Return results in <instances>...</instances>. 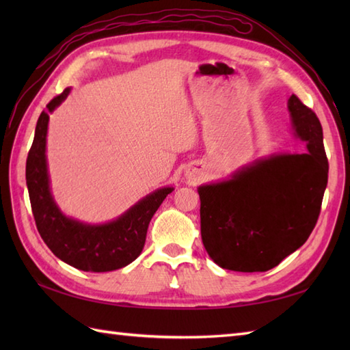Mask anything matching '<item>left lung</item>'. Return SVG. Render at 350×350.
I'll list each match as a JSON object with an SVG mask.
<instances>
[{
    "label": "left lung",
    "instance_id": "obj_1",
    "mask_svg": "<svg viewBox=\"0 0 350 350\" xmlns=\"http://www.w3.org/2000/svg\"><path fill=\"white\" fill-rule=\"evenodd\" d=\"M288 111L307 153L273 156L233 180L198 188L204 248L224 269H272L306 243L319 219L329 170L322 124L296 94Z\"/></svg>",
    "mask_w": 350,
    "mask_h": 350
}]
</instances>
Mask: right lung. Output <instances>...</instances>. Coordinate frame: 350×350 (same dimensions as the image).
I'll list each match as a JSON object with an SVG mask.
<instances>
[{
	"label": "right lung",
	"mask_w": 350,
	"mask_h": 350,
	"mask_svg": "<svg viewBox=\"0 0 350 350\" xmlns=\"http://www.w3.org/2000/svg\"><path fill=\"white\" fill-rule=\"evenodd\" d=\"M69 88L57 94L37 120L31 148L27 158V187L37 230L48 248L63 262L85 272H108L132 263L143 251L146 234L154 212L170 194L162 188L147 196L123 217L105 226H85L66 218L49 192L46 170V131L51 111L66 99Z\"/></svg>",
	"instance_id": "1"
}]
</instances>
